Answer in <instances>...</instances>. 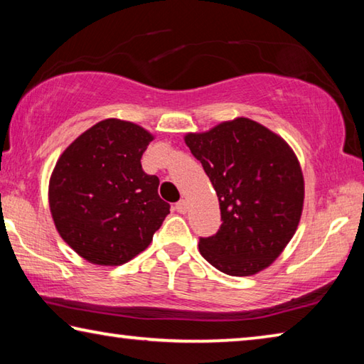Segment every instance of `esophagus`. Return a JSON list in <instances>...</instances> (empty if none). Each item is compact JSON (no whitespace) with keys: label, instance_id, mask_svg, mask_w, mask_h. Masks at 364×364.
<instances>
[{"label":"esophagus","instance_id":"34e87169","mask_svg":"<svg viewBox=\"0 0 364 364\" xmlns=\"http://www.w3.org/2000/svg\"><path fill=\"white\" fill-rule=\"evenodd\" d=\"M176 210L180 213H186L188 212V202L186 200H180L176 204Z\"/></svg>","mask_w":364,"mask_h":364}]
</instances>
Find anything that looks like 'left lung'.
<instances>
[{
  "instance_id": "8db88e82",
  "label": "left lung",
  "mask_w": 364,
  "mask_h": 364,
  "mask_svg": "<svg viewBox=\"0 0 364 364\" xmlns=\"http://www.w3.org/2000/svg\"><path fill=\"white\" fill-rule=\"evenodd\" d=\"M184 143L204 167L218 196L221 223L200 237L205 260L230 276L268 268L297 231L305 181L292 147L255 120L237 117Z\"/></svg>"
}]
</instances>
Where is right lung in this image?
Returning <instances> with one entry per match:
<instances>
[{"label": "right lung", "mask_w": 364, "mask_h": 364, "mask_svg": "<svg viewBox=\"0 0 364 364\" xmlns=\"http://www.w3.org/2000/svg\"><path fill=\"white\" fill-rule=\"evenodd\" d=\"M152 139L136 123L106 119L58 159L49 178V210L59 236L86 262H130L170 213L157 193L159 178L141 167Z\"/></svg>", "instance_id": "obj_1"}]
</instances>
